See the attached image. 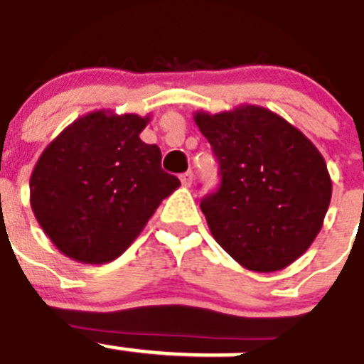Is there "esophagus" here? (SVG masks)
Wrapping results in <instances>:
<instances>
[{
    "label": "esophagus",
    "mask_w": 364,
    "mask_h": 364,
    "mask_svg": "<svg viewBox=\"0 0 364 364\" xmlns=\"http://www.w3.org/2000/svg\"><path fill=\"white\" fill-rule=\"evenodd\" d=\"M192 178H194V176H192V172H185V173H181V176H179L183 186H191L192 185Z\"/></svg>",
    "instance_id": "1"
}]
</instances>
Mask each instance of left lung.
Instances as JSON below:
<instances>
[{"label":"left lung","instance_id":"8db88e82","mask_svg":"<svg viewBox=\"0 0 364 364\" xmlns=\"http://www.w3.org/2000/svg\"><path fill=\"white\" fill-rule=\"evenodd\" d=\"M213 146L221 183L201 210L214 240L251 271L284 269L321 232L331 179L321 151L300 129L267 107L196 112Z\"/></svg>","mask_w":364,"mask_h":364}]
</instances>
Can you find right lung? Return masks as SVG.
Wrapping results in <instances>:
<instances>
[{"label": "right lung", "instance_id": "right-lung-1", "mask_svg": "<svg viewBox=\"0 0 364 364\" xmlns=\"http://www.w3.org/2000/svg\"><path fill=\"white\" fill-rule=\"evenodd\" d=\"M150 117L97 109L47 144L31 173V207L62 255L107 264L134 243L181 183L141 141Z\"/></svg>", "mask_w": 364, "mask_h": 364}]
</instances>
